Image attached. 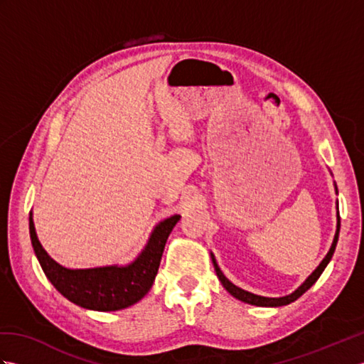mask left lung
<instances>
[{
	"instance_id": "obj_1",
	"label": "left lung",
	"mask_w": 364,
	"mask_h": 364,
	"mask_svg": "<svg viewBox=\"0 0 364 364\" xmlns=\"http://www.w3.org/2000/svg\"><path fill=\"white\" fill-rule=\"evenodd\" d=\"M338 235H339V219H338V230H336V235H335V239H333V244H331V247H330V250H328V253H327V257L322 259V262L321 264L318 266V269L314 270V272L306 278V282L300 286V288L297 289V291H294L292 294H289V296H286V297H278V299H272V297H261V296H255V294H252V292H247V291H244V289H241V288H237V286H235L233 283H231L228 278L222 274V270L219 269V266H218V262H215V259H214V257H213V262H214V269H215V274H218V277H219V280H220V283L223 284V288H225L231 296L233 297H236V299H239V300H242V301H245V304H250V305H257V306H282V305H288V304H291V301H294V300H297L301 294H304L305 291H308L311 288V286L316 283V280H318V278L321 277V274L323 272V269L327 267V264H328V261L331 259V257H333V253H335V249H336V242H338Z\"/></svg>"
}]
</instances>
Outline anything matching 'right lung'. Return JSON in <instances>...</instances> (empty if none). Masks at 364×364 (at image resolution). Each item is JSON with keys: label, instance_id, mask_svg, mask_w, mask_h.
I'll use <instances>...</instances> for the list:
<instances>
[{"label": "right lung", "instance_id": "1", "mask_svg": "<svg viewBox=\"0 0 364 364\" xmlns=\"http://www.w3.org/2000/svg\"><path fill=\"white\" fill-rule=\"evenodd\" d=\"M178 220L180 215H172L161 222L154 228L145 250L127 267L65 269L43 250L36 235L33 218H29V235L46 278L65 299L87 310L117 311L134 305L150 291L158 274L166 241Z\"/></svg>", "mask_w": 364, "mask_h": 364}]
</instances>
